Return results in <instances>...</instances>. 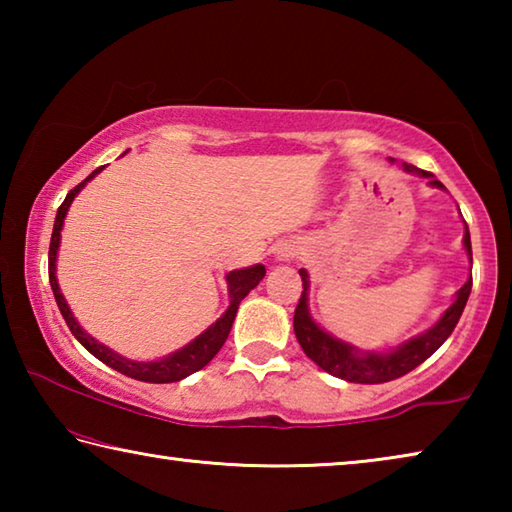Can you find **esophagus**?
<instances>
[{"label": "esophagus", "instance_id": "34e87169", "mask_svg": "<svg viewBox=\"0 0 512 512\" xmlns=\"http://www.w3.org/2000/svg\"><path fill=\"white\" fill-rule=\"evenodd\" d=\"M296 253H298L296 246L282 244V246H277V250H275V259H277V262H289V259Z\"/></svg>", "mask_w": 512, "mask_h": 512}]
</instances>
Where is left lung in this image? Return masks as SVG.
Segmentation results:
<instances>
[{"label": "left lung", "mask_w": 512, "mask_h": 512, "mask_svg": "<svg viewBox=\"0 0 512 512\" xmlns=\"http://www.w3.org/2000/svg\"><path fill=\"white\" fill-rule=\"evenodd\" d=\"M402 169L406 173H413V176L427 178L431 187L445 189V185L440 183V180H436V176L429 171H422L406 162H402ZM463 248L472 264V244H470V230H467V225L463 235ZM298 273L302 277V296L296 307V314H293V332H296L300 348L305 350L307 357L314 361L316 366L329 372V375L352 381V384H384V381H393L397 377L406 375V372H411L413 368H418L420 363L427 361L431 354L449 339V334L454 332V327L458 323V318H461L463 309L467 305V298H470V291H472V275H470L463 287L456 291V298L452 305L443 311V316H440L429 329H424L422 334L400 343L393 350L375 352V350L354 348V345L336 339V336L325 332V329L316 323L309 311V273L305 268H300Z\"/></svg>", "instance_id": "left-lung-1"}]
</instances>
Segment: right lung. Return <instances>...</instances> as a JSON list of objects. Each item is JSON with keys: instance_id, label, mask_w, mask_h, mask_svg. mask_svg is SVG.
<instances>
[{"instance_id": "add662e5", "label": "right lung", "mask_w": 512, "mask_h": 512, "mask_svg": "<svg viewBox=\"0 0 512 512\" xmlns=\"http://www.w3.org/2000/svg\"><path fill=\"white\" fill-rule=\"evenodd\" d=\"M101 171H103V167L94 169L81 185H76L72 192L65 196L63 205L58 207V214H56V221H54V232H51V244H49V282H51V291H54L56 305L60 309V314H63V318H65L69 332L76 336V341H79L85 350L94 354V357L106 363V366H110L112 370H117V372H121V375L137 379V381H149V384H171V381H180V379L192 375V372L205 368L207 363L214 359V354L223 348V343L230 334V327H232V323H235L239 302L244 300L248 293L264 280L266 268H264V264H255V266H248V268H237V271H230L228 275H225V282H228V296H230L228 309H225L223 316L216 318V323L207 327L203 334H198L194 341H189L185 348H180L176 352L167 354V357L153 359V361H135V359L121 357L119 352L108 348V345L99 343L97 339H94V336H90L79 325V320L74 318L65 296L60 293L58 277H56L60 232H63V223H65L67 212H69V205H72L74 198L79 196L81 189L88 185L90 180Z\"/></svg>"}]
</instances>
